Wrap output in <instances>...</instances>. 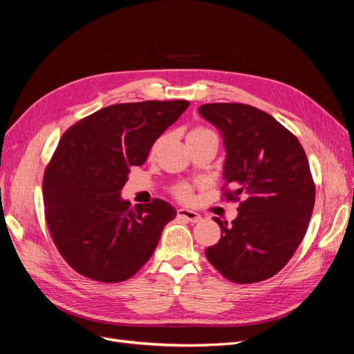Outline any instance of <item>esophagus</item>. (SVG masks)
<instances>
[{
  "label": "esophagus",
  "mask_w": 354,
  "mask_h": 354,
  "mask_svg": "<svg viewBox=\"0 0 354 354\" xmlns=\"http://www.w3.org/2000/svg\"><path fill=\"white\" fill-rule=\"evenodd\" d=\"M177 216H178L180 218H185V220L190 221V223H198V221H201V218H202L198 212L192 211V209H186V208H180V209L177 211Z\"/></svg>",
  "instance_id": "obj_1"
}]
</instances>
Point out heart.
Masks as SVG:
<instances>
[{
    "mask_svg": "<svg viewBox=\"0 0 354 354\" xmlns=\"http://www.w3.org/2000/svg\"><path fill=\"white\" fill-rule=\"evenodd\" d=\"M208 134H214L209 128L203 127V125H196L192 128V130L189 131L187 134V138H195V137H203V136H208ZM171 192H173V195L180 199V201H189L192 198V186L187 185V183H178V185H174L173 189H171Z\"/></svg>",
    "mask_w": 354,
    "mask_h": 354,
    "instance_id": "obj_1",
    "label": "heart"
}]
</instances>
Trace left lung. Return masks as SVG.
Segmentation results:
<instances>
[{
    "label": "left lung",
    "mask_w": 354,
    "mask_h": 354,
    "mask_svg": "<svg viewBox=\"0 0 354 354\" xmlns=\"http://www.w3.org/2000/svg\"><path fill=\"white\" fill-rule=\"evenodd\" d=\"M199 113L226 146L221 199L239 202L232 223L214 217L220 241L205 255L234 283H255L281 272L301 243L316 187L298 138L274 118L243 103H207Z\"/></svg>",
    "instance_id": "8db88e82"
}]
</instances>
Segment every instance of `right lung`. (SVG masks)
Wrapping results in <instances>:
<instances>
[{"mask_svg":"<svg viewBox=\"0 0 354 354\" xmlns=\"http://www.w3.org/2000/svg\"><path fill=\"white\" fill-rule=\"evenodd\" d=\"M187 100H146L103 108L63 133L42 178L46 221L56 248L75 272L118 283L151 259L177 211L168 202L131 208L121 199L131 167L186 111Z\"/></svg>","mask_w":354,"mask_h":354,"instance_id":"add662e5","label":"right lung"}]
</instances>
